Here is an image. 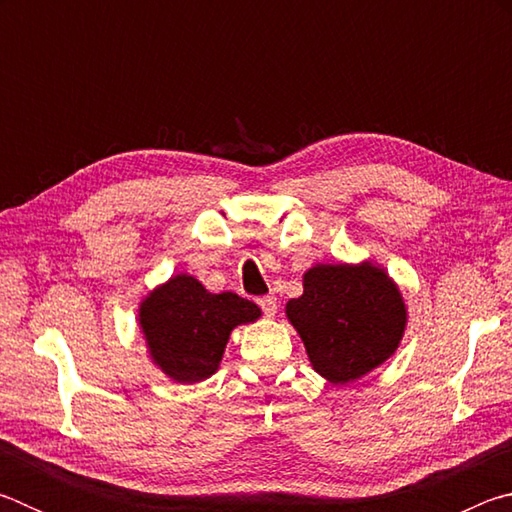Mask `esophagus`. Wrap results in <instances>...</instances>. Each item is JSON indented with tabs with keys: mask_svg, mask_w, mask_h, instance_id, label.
I'll return each instance as SVG.
<instances>
[{
	"mask_svg": "<svg viewBox=\"0 0 512 512\" xmlns=\"http://www.w3.org/2000/svg\"><path fill=\"white\" fill-rule=\"evenodd\" d=\"M257 302H259V307H262V311H264V314H266L268 318L277 314V298L264 296V298H259Z\"/></svg>",
	"mask_w": 512,
	"mask_h": 512,
	"instance_id": "34e87169",
	"label": "esophagus"
}]
</instances>
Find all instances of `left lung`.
Wrapping results in <instances>:
<instances>
[{"instance_id":"8db88e82","label":"left lung","mask_w":512,"mask_h":512,"mask_svg":"<svg viewBox=\"0 0 512 512\" xmlns=\"http://www.w3.org/2000/svg\"><path fill=\"white\" fill-rule=\"evenodd\" d=\"M284 314L311 368L332 384H350L386 363L409 323L400 287L372 259L311 266L302 275V296L291 298Z\"/></svg>"}]
</instances>
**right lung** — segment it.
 <instances>
[{
    "label": "right lung",
    "instance_id": "1",
    "mask_svg": "<svg viewBox=\"0 0 512 512\" xmlns=\"http://www.w3.org/2000/svg\"><path fill=\"white\" fill-rule=\"evenodd\" d=\"M262 316L255 302L237 293H210L194 275L178 273L140 302L137 323L146 352L178 384H198L221 366L232 329Z\"/></svg>",
    "mask_w": 512,
    "mask_h": 512
}]
</instances>
